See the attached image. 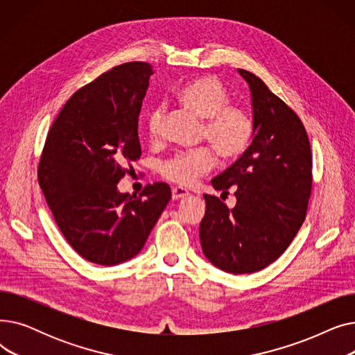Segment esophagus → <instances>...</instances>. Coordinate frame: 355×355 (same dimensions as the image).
Masks as SVG:
<instances>
[{
	"mask_svg": "<svg viewBox=\"0 0 355 355\" xmlns=\"http://www.w3.org/2000/svg\"><path fill=\"white\" fill-rule=\"evenodd\" d=\"M190 193L185 190V189H182V187H174L173 189V200H180V198H184V197H187Z\"/></svg>",
	"mask_w": 355,
	"mask_h": 355,
	"instance_id": "obj_1",
	"label": "esophagus"
}]
</instances>
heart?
<instances>
[{"label":"heart","mask_w":355,"mask_h":355,"mask_svg":"<svg viewBox=\"0 0 355 355\" xmlns=\"http://www.w3.org/2000/svg\"><path fill=\"white\" fill-rule=\"evenodd\" d=\"M175 101L194 116L204 121L201 138L206 139L223 161H236L245 155L254 138L253 116L241 105L232 103L229 89L214 76H201L180 87ZM165 109L155 107L148 116L146 130L153 142L161 138ZM214 165L207 146L196 151H180L159 164L164 178L180 185H190Z\"/></svg>","instance_id":"b5f03b06"}]
</instances>
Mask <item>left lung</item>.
I'll use <instances>...</instances> for the list:
<instances>
[{
	"label": "left lung",
	"mask_w": 355,
	"mask_h": 355,
	"mask_svg": "<svg viewBox=\"0 0 355 355\" xmlns=\"http://www.w3.org/2000/svg\"><path fill=\"white\" fill-rule=\"evenodd\" d=\"M239 73L252 93L254 138L245 155L211 180L223 194L236 190V206L204 194L200 223L202 253L236 275L262 270L288 249L306 217L312 190V153L302 121L254 73Z\"/></svg>",
	"instance_id": "obj_1"
}]
</instances>
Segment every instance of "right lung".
Here are the masks:
<instances>
[{
  "instance_id": "1",
  "label": "right lung",
  "mask_w": 355,
  "mask_h": 355,
  "mask_svg": "<svg viewBox=\"0 0 355 355\" xmlns=\"http://www.w3.org/2000/svg\"><path fill=\"white\" fill-rule=\"evenodd\" d=\"M151 74L145 62L102 73L73 93L47 134L39 184L67 243L92 263L137 256L171 200L165 182L135 198L116 187L141 157L138 118Z\"/></svg>"
}]
</instances>
